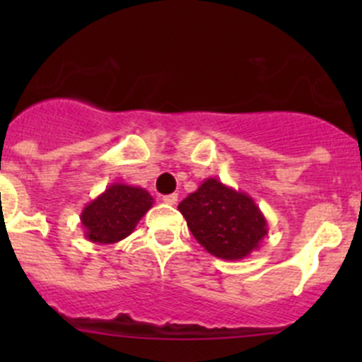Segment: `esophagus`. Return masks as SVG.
<instances>
[{"label":"esophagus","instance_id":"obj_1","mask_svg":"<svg viewBox=\"0 0 362 362\" xmlns=\"http://www.w3.org/2000/svg\"><path fill=\"white\" fill-rule=\"evenodd\" d=\"M177 199H178L177 194H166V196H163V202L166 203V204H175V203H177Z\"/></svg>","mask_w":362,"mask_h":362}]
</instances>
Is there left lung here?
Masks as SVG:
<instances>
[{"instance_id":"8db88e82","label":"left lung","mask_w":362,"mask_h":362,"mask_svg":"<svg viewBox=\"0 0 362 362\" xmlns=\"http://www.w3.org/2000/svg\"><path fill=\"white\" fill-rule=\"evenodd\" d=\"M178 210L204 250L226 261H240L261 247L268 222L247 192L217 178H206Z\"/></svg>"}]
</instances>
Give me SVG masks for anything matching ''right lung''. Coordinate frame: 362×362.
Returning <instances> with one entry per match:
<instances>
[{
    "label": "right lung",
    "mask_w": 362,
    "mask_h": 362,
    "mask_svg": "<svg viewBox=\"0 0 362 362\" xmlns=\"http://www.w3.org/2000/svg\"><path fill=\"white\" fill-rule=\"evenodd\" d=\"M154 204V198L136 185L113 182L80 214L83 235L89 242L112 245L127 238Z\"/></svg>",
    "instance_id": "1"
}]
</instances>
